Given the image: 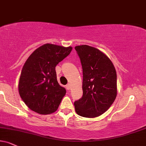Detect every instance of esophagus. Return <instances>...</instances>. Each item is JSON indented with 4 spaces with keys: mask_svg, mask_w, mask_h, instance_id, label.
Instances as JSON below:
<instances>
[{
    "mask_svg": "<svg viewBox=\"0 0 146 146\" xmlns=\"http://www.w3.org/2000/svg\"><path fill=\"white\" fill-rule=\"evenodd\" d=\"M66 89H67L68 90H70V89H71V84H68L67 85H66Z\"/></svg>",
    "mask_w": 146,
    "mask_h": 146,
    "instance_id": "esophagus-1",
    "label": "esophagus"
}]
</instances>
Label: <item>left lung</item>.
<instances>
[{"instance_id": "obj_1", "label": "left lung", "mask_w": 146, "mask_h": 146, "mask_svg": "<svg viewBox=\"0 0 146 146\" xmlns=\"http://www.w3.org/2000/svg\"><path fill=\"white\" fill-rule=\"evenodd\" d=\"M83 74L82 98L74 102L79 116L95 118L110 108L117 95V76L114 64L105 53L89 45L75 46Z\"/></svg>"}]
</instances>
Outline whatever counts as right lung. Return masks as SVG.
I'll return each instance as SVG.
<instances>
[{
	"instance_id": "1",
	"label": "right lung",
	"mask_w": 146,
	"mask_h": 146,
	"mask_svg": "<svg viewBox=\"0 0 146 146\" xmlns=\"http://www.w3.org/2000/svg\"><path fill=\"white\" fill-rule=\"evenodd\" d=\"M72 47L44 44L35 50L23 65L18 84L19 95L30 110L50 114L58 108L66 91L57 80L55 67Z\"/></svg>"
}]
</instances>
